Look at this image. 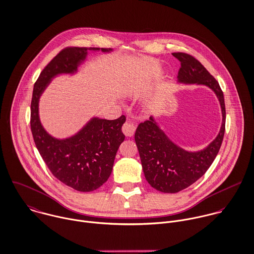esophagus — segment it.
<instances>
[{
    "label": "esophagus",
    "mask_w": 254,
    "mask_h": 254,
    "mask_svg": "<svg viewBox=\"0 0 254 254\" xmlns=\"http://www.w3.org/2000/svg\"><path fill=\"white\" fill-rule=\"evenodd\" d=\"M135 126L129 122H126L123 127H122V131L123 133L125 134V136L127 137H132L134 135V132H135Z\"/></svg>",
    "instance_id": "obj_1"
}]
</instances>
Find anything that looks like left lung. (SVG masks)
Returning a JSON list of instances; mask_svg holds the SVG:
<instances>
[{
  "instance_id": "1",
  "label": "left lung",
  "mask_w": 254,
  "mask_h": 254,
  "mask_svg": "<svg viewBox=\"0 0 254 254\" xmlns=\"http://www.w3.org/2000/svg\"><path fill=\"white\" fill-rule=\"evenodd\" d=\"M172 55L181 64L178 84L205 85L214 91L221 106L222 125L217 137L206 148L190 152L172 142L154 116L139 124L135 142L145 177L152 187L164 193L179 192L205 174L219 153L226 123L224 94L215 78L191 55L181 52Z\"/></svg>"
}]
</instances>
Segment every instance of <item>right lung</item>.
<instances>
[{
	"label": "right lung",
	"mask_w": 254,
	"mask_h": 254,
	"mask_svg": "<svg viewBox=\"0 0 254 254\" xmlns=\"http://www.w3.org/2000/svg\"><path fill=\"white\" fill-rule=\"evenodd\" d=\"M111 52L106 48L68 47L43 69L34 84L30 127L35 146L52 174L64 184L81 192L99 188L109 178L119 146L125 139L122 125L126 117L114 120L90 118L71 137L59 139L50 135L39 118V100L52 80L59 75H74L84 64L88 51Z\"/></svg>",
	"instance_id": "obj_1"
}]
</instances>
